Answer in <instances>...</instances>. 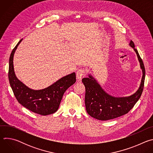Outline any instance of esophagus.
I'll return each mask as SVG.
<instances>
[{"mask_svg": "<svg viewBox=\"0 0 153 153\" xmlns=\"http://www.w3.org/2000/svg\"><path fill=\"white\" fill-rule=\"evenodd\" d=\"M86 71L84 68H81L77 70L76 73V79L77 81L80 82L82 80V79L86 75Z\"/></svg>", "mask_w": 153, "mask_h": 153, "instance_id": "obj_1", "label": "esophagus"}]
</instances>
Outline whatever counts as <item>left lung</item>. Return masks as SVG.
<instances>
[{"label": "left lung", "mask_w": 153, "mask_h": 153, "mask_svg": "<svg viewBox=\"0 0 153 153\" xmlns=\"http://www.w3.org/2000/svg\"><path fill=\"white\" fill-rule=\"evenodd\" d=\"M129 45L137 54L143 73L140 87L134 94L128 97H113L107 94L91 75L82 80L85 87L86 110L90 116L96 119L108 120L126 114L133 108L142 95L145 77L144 64L132 40L130 41Z\"/></svg>", "instance_id": "8db88e82"}]
</instances>
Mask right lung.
<instances>
[{
  "instance_id": "right-lung-1",
  "label": "right lung",
  "mask_w": 153,
  "mask_h": 153,
  "mask_svg": "<svg viewBox=\"0 0 153 153\" xmlns=\"http://www.w3.org/2000/svg\"><path fill=\"white\" fill-rule=\"evenodd\" d=\"M22 40L13 50L9 59L8 78L14 94L19 103L33 113L42 116L53 114L57 111L64 93L76 82V74L64 76L45 89L29 88L16 77L14 71V54Z\"/></svg>"
}]
</instances>
